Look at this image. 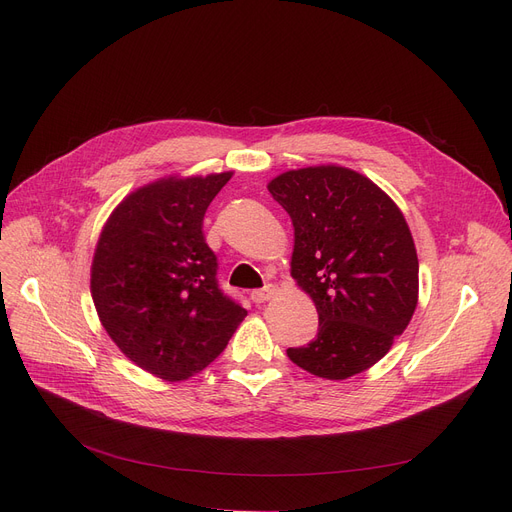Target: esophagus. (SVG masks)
Here are the masks:
<instances>
[{"instance_id":"1","label":"esophagus","mask_w":512,"mask_h":512,"mask_svg":"<svg viewBox=\"0 0 512 512\" xmlns=\"http://www.w3.org/2000/svg\"><path fill=\"white\" fill-rule=\"evenodd\" d=\"M272 294H274V288H272V286H265V288L253 290V292H251V299H253V303L261 305V303H265V301H270Z\"/></svg>"}]
</instances>
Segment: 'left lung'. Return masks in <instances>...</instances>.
Wrapping results in <instances>:
<instances>
[{
	"label": "left lung",
	"instance_id": "left-lung-1",
	"mask_svg": "<svg viewBox=\"0 0 512 512\" xmlns=\"http://www.w3.org/2000/svg\"><path fill=\"white\" fill-rule=\"evenodd\" d=\"M267 191L290 215V276L319 315L317 338L288 348V359L326 380L369 369L417 307L419 261L405 215L378 184L342 166L290 170Z\"/></svg>",
	"mask_w": 512,
	"mask_h": 512
}]
</instances>
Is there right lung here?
Instances as JSON below:
<instances>
[{
    "label": "right lung",
    "instance_id": "right-lung-1",
    "mask_svg": "<svg viewBox=\"0 0 512 512\" xmlns=\"http://www.w3.org/2000/svg\"><path fill=\"white\" fill-rule=\"evenodd\" d=\"M232 172L161 178L130 193L105 222L91 265L101 326L120 351L166 382L220 357L247 311L218 286L203 218Z\"/></svg>",
    "mask_w": 512,
    "mask_h": 512
}]
</instances>
